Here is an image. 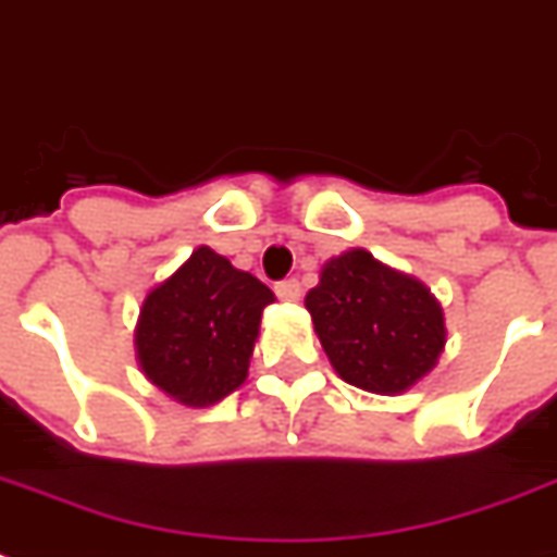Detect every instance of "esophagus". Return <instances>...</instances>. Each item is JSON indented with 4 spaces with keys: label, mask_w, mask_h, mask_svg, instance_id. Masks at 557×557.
<instances>
[{
    "label": "esophagus",
    "mask_w": 557,
    "mask_h": 557,
    "mask_svg": "<svg viewBox=\"0 0 557 557\" xmlns=\"http://www.w3.org/2000/svg\"><path fill=\"white\" fill-rule=\"evenodd\" d=\"M274 292H277L280 300H300V283H297L295 277H288V280H280L277 286H274Z\"/></svg>",
    "instance_id": "esophagus-1"
}]
</instances>
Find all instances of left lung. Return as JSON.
I'll return each instance as SVG.
<instances>
[{"label": "left lung", "mask_w": 557, "mask_h": 557, "mask_svg": "<svg viewBox=\"0 0 557 557\" xmlns=\"http://www.w3.org/2000/svg\"><path fill=\"white\" fill-rule=\"evenodd\" d=\"M306 309L341 379L379 396L405 393L431 375L448 341L431 288L364 248L323 262Z\"/></svg>", "instance_id": "1"}]
</instances>
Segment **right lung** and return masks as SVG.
Returning <instances> with one entry per match:
<instances>
[{
    "mask_svg": "<svg viewBox=\"0 0 557 557\" xmlns=\"http://www.w3.org/2000/svg\"><path fill=\"white\" fill-rule=\"evenodd\" d=\"M265 283L208 245L147 292L135 323V358L150 384L185 407H210L248 379Z\"/></svg>",
    "mask_w": 557,
    "mask_h": 557,
    "instance_id": "obj_1",
    "label": "right lung"
}]
</instances>
